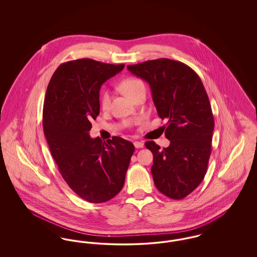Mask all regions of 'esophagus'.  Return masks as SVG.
Wrapping results in <instances>:
<instances>
[{"label": "esophagus", "mask_w": 257, "mask_h": 257, "mask_svg": "<svg viewBox=\"0 0 257 257\" xmlns=\"http://www.w3.org/2000/svg\"><path fill=\"white\" fill-rule=\"evenodd\" d=\"M134 146L136 148H143L144 146H145V144L143 143V142H134Z\"/></svg>", "instance_id": "34e87169"}]
</instances>
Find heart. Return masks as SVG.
I'll use <instances>...</instances> for the list:
<instances>
[{"mask_svg": "<svg viewBox=\"0 0 257 257\" xmlns=\"http://www.w3.org/2000/svg\"><path fill=\"white\" fill-rule=\"evenodd\" d=\"M119 87L123 93L127 97L131 99L138 91L145 90V84L143 83V81H141L138 78L130 77L121 81ZM109 104H110V93L108 90H104L100 95V106L103 110H106L108 109Z\"/></svg>", "mask_w": 257, "mask_h": 257, "instance_id": "1", "label": "heart"}]
</instances>
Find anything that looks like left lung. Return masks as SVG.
<instances>
[{
  "label": "left lung",
  "mask_w": 257,
  "mask_h": 257,
  "mask_svg": "<svg viewBox=\"0 0 257 257\" xmlns=\"http://www.w3.org/2000/svg\"><path fill=\"white\" fill-rule=\"evenodd\" d=\"M149 84L158 115L168 118L163 149L153 141L145 145L153 154L151 173L162 194L182 199L203 180L211 154L214 117L198 75L180 61L158 59L128 65Z\"/></svg>",
  "instance_id": "obj_1"
}]
</instances>
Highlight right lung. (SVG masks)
Returning <instances> with one entry per match:
<instances>
[{
    "label": "right lung",
    "instance_id": "1",
    "mask_svg": "<svg viewBox=\"0 0 257 257\" xmlns=\"http://www.w3.org/2000/svg\"><path fill=\"white\" fill-rule=\"evenodd\" d=\"M124 64L81 59L53 74L43 106V130L62 178L78 196L102 203L122 189L134 145L120 137L91 139V120L100 112L99 91Z\"/></svg>",
    "mask_w": 257,
    "mask_h": 257
}]
</instances>
